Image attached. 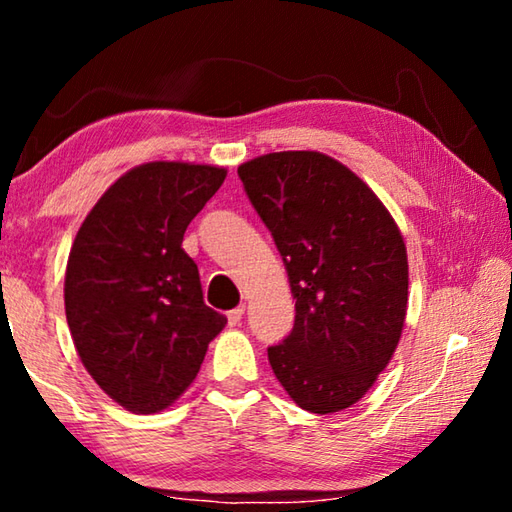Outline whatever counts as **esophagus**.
Returning a JSON list of instances; mask_svg holds the SVG:
<instances>
[{
  "label": "esophagus",
  "mask_w": 512,
  "mask_h": 512,
  "mask_svg": "<svg viewBox=\"0 0 512 512\" xmlns=\"http://www.w3.org/2000/svg\"><path fill=\"white\" fill-rule=\"evenodd\" d=\"M244 311H246V307H244V305H239V307H235V309H230V311H228V325H230V327L239 325V323H241V318H244Z\"/></svg>",
  "instance_id": "1"
}]
</instances>
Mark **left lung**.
Masks as SVG:
<instances>
[{
	"instance_id": "1",
	"label": "left lung",
	"mask_w": 512,
	"mask_h": 512,
	"mask_svg": "<svg viewBox=\"0 0 512 512\" xmlns=\"http://www.w3.org/2000/svg\"><path fill=\"white\" fill-rule=\"evenodd\" d=\"M237 173L296 298L291 334L268 348L275 377L300 409H348L400 343L409 302L402 232L357 173L325 153H266Z\"/></svg>"
}]
</instances>
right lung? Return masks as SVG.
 Returning a JSON list of instances; mask_svg holds the SVG:
<instances>
[{
    "instance_id": "add662e5",
    "label": "right lung",
    "mask_w": 512,
    "mask_h": 512,
    "mask_svg": "<svg viewBox=\"0 0 512 512\" xmlns=\"http://www.w3.org/2000/svg\"><path fill=\"white\" fill-rule=\"evenodd\" d=\"M210 164L146 162L108 187L76 232L65 314L85 370L133 413L167 409L228 323L203 302L187 225L223 185Z\"/></svg>"
}]
</instances>
